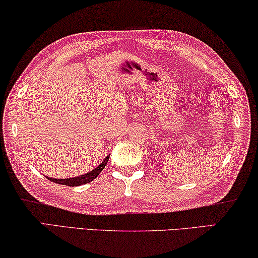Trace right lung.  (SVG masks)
<instances>
[{
  "label": "right lung",
  "mask_w": 258,
  "mask_h": 258,
  "mask_svg": "<svg viewBox=\"0 0 258 258\" xmlns=\"http://www.w3.org/2000/svg\"><path fill=\"white\" fill-rule=\"evenodd\" d=\"M109 161V156L105 157V159L103 162L101 163V164L96 167V169H94L91 172L86 173L84 175H80V177H76V178H69V179H52V178H48V180H50L52 182H56V183H59V185H65V186H70V187H75V186H80V185H84V183H88L93 181L94 179H95L97 175L101 173V171L104 169L105 165H107V163Z\"/></svg>",
  "instance_id": "add662e5"
}]
</instances>
